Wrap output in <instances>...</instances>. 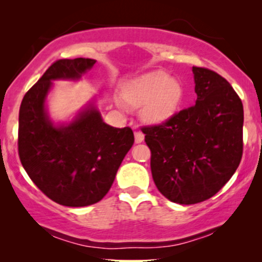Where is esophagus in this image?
Returning a JSON list of instances; mask_svg holds the SVG:
<instances>
[{
  "label": "esophagus",
  "mask_w": 262,
  "mask_h": 262,
  "mask_svg": "<svg viewBox=\"0 0 262 262\" xmlns=\"http://www.w3.org/2000/svg\"><path fill=\"white\" fill-rule=\"evenodd\" d=\"M134 139H135V143L139 144L141 141L144 140V134L141 133L140 130H135L134 132Z\"/></svg>",
  "instance_id": "34e87169"
}]
</instances>
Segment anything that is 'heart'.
<instances>
[{"label":"heart","instance_id":"heart-1","mask_svg":"<svg viewBox=\"0 0 262 262\" xmlns=\"http://www.w3.org/2000/svg\"><path fill=\"white\" fill-rule=\"evenodd\" d=\"M123 100L129 106L140 108L144 122L158 124L179 111L183 100V87L179 80L155 71L138 77L123 87Z\"/></svg>","mask_w":262,"mask_h":262}]
</instances>
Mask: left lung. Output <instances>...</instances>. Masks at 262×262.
Returning a JSON list of instances; mask_svg holds the SVG:
<instances>
[{
	"label": "left lung",
	"instance_id": "1",
	"mask_svg": "<svg viewBox=\"0 0 262 262\" xmlns=\"http://www.w3.org/2000/svg\"><path fill=\"white\" fill-rule=\"evenodd\" d=\"M196 104L160 124L144 125L150 167L161 194L194 204L213 197L234 175L243 156L242 100L224 77L192 68Z\"/></svg>",
	"mask_w": 262,
	"mask_h": 262
}]
</instances>
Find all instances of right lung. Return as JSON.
Listing matches in <instances>:
<instances>
[{
  "instance_id": "1",
  "label": "right lung",
  "mask_w": 262,
  "mask_h": 262,
  "mask_svg": "<svg viewBox=\"0 0 262 262\" xmlns=\"http://www.w3.org/2000/svg\"><path fill=\"white\" fill-rule=\"evenodd\" d=\"M95 62L85 58L53 62L19 108L20 162L45 196L66 207L90 206L106 196L134 143L130 128L106 124L92 104L68 125L56 127L48 117L45 98L52 81L80 79Z\"/></svg>"
}]
</instances>
